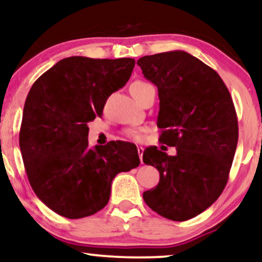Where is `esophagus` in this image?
Segmentation results:
<instances>
[{"mask_svg":"<svg viewBox=\"0 0 262 262\" xmlns=\"http://www.w3.org/2000/svg\"><path fill=\"white\" fill-rule=\"evenodd\" d=\"M137 150H138V154H139V159H141V162H142V164H143V151H144V148L143 147H138Z\"/></svg>","mask_w":262,"mask_h":262,"instance_id":"34e87169","label":"esophagus"}]
</instances>
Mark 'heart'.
<instances>
[{"instance_id": "heart-1", "label": "heart", "mask_w": 262, "mask_h": 262, "mask_svg": "<svg viewBox=\"0 0 262 262\" xmlns=\"http://www.w3.org/2000/svg\"><path fill=\"white\" fill-rule=\"evenodd\" d=\"M150 84H148L147 81L143 80H135L134 83L130 85V93L132 96H137V95L141 93L144 88H147ZM124 135L126 136L127 138L134 139V141H141L142 137H143V128L141 127H128L124 131Z\"/></svg>"}]
</instances>
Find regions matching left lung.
Masks as SVG:
<instances>
[{"instance_id": "8db88e82", "label": "left lung", "mask_w": 262, "mask_h": 262, "mask_svg": "<svg viewBox=\"0 0 262 262\" xmlns=\"http://www.w3.org/2000/svg\"><path fill=\"white\" fill-rule=\"evenodd\" d=\"M137 64L158 88L160 142L177 149L174 156L144 150L143 162L158 168L160 181L143 200L164 218L185 222L225 188L238 141L235 106L219 74L189 53L143 56Z\"/></svg>"}]
</instances>
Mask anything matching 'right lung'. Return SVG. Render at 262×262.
<instances>
[{
  "mask_svg": "<svg viewBox=\"0 0 262 262\" xmlns=\"http://www.w3.org/2000/svg\"><path fill=\"white\" fill-rule=\"evenodd\" d=\"M135 59L60 60L27 95L19 145L30 185L40 201L69 219L93 215L110 201L114 177L137 167L136 145L89 147L88 123L130 79Z\"/></svg>",
  "mask_w": 262,
  "mask_h": 262,
  "instance_id": "1",
  "label": "right lung"
}]
</instances>
